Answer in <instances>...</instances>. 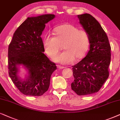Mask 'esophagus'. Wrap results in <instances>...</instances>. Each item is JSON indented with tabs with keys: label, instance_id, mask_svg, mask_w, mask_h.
<instances>
[{
	"label": "esophagus",
	"instance_id": "34e87169",
	"mask_svg": "<svg viewBox=\"0 0 120 120\" xmlns=\"http://www.w3.org/2000/svg\"><path fill=\"white\" fill-rule=\"evenodd\" d=\"M57 68H59V69H63V68H65V67L60 66V65H57Z\"/></svg>",
	"mask_w": 120,
	"mask_h": 120
}]
</instances>
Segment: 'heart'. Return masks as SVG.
<instances>
[{"mask_svg": "<svg viewBox=\"0 0 120 120\" xmlns=\"http://www.w3.org/2000/svg\"><path fill=\"white\" fill-rule=\"evenodd\" d=\"M53 35L48 34L43 40L45 52L53 57L62 49L65 50L54 57V60L62 64H70L77 59L82 58L90 44L89 34L85 30H79L75 26L65 24L57 27Z\"/></svg>", "mask_w": 120, "mask_h": 120, "instance_id": "1", "label": "heart"}]
</instances>
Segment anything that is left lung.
Wrapping results in <instances>:
<instances>
[{
  "instance_id": "1",
  "label": "left lung",
  "mask_w": 120,
  "mask_h": 120,
  "mask_svg": "<svg viewBox=\"0 0 120 120\" xmlns=\"http://www.w3.org/2000/svg\"><path fill=\"white\" fill-rule=\"evenodd\" d=\"M89 34L90 49L87 55L72 67L74 81L71 88L79 95L98 92L109 76L111 46L106 33L96 19L89 14L78 15Z\"/></svg>"
}]
</instances>
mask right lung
I'll list each match as a JSON object with an SVG mask.
<instances>
[{
	"instance_id": "1",
	"label": "right lung",
	"mask_w": 120,
	"mask_h": 120,
	"mask_svg": "<svg viewBox=\"0 0 120 120\" xmlns=\"http://www.w3.org/2000/svg\"><path fill=\"white\" fill-rule=\"evenodd\" d=\"M53 14L28 17L14 33L8 48V72L12 82L24 95L41 96L48 90L56 64L43 53L41 34ZM23 64L29 76L24 81L17 76L19 64Z\"/></svg>"
}]
</instances>
